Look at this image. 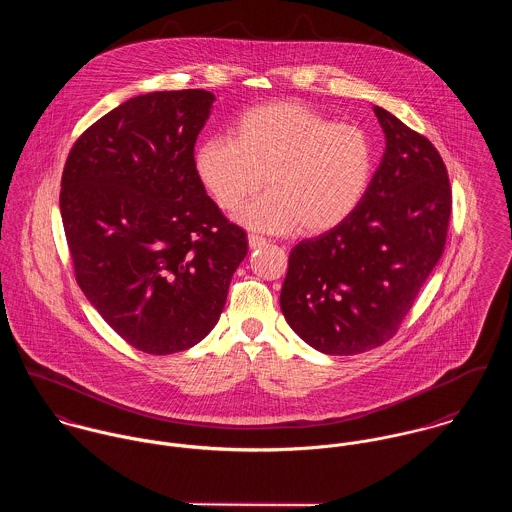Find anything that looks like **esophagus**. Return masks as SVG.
<instances>
[{"instance_id":"1","label":"esophagus","mask_w":512,"mask_h":512,"mask_svg":"<svg viewBox=\"0 0 512 512\" xmlns=\"http://www.w3.org/2000/svg\"><path fill=\"white\" fill-rule=\"evenodd\" d=\"M248 246H250L252 250L262 248V246H266V238H262V236H258V234H248Z\"/></svg>"}]
</instances>
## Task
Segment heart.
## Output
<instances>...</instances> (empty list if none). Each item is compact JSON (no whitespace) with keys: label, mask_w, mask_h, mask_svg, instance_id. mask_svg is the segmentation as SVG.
I'll return each instance as SVG.
<instances>
[{"label":"heart","mask_w":512,"mask_h":512,"mask_svg":"<svg viewBox=\"0 0 512 512\" xmlns=\"http://www.w3.org/2000/svg\"><path fill=\"white\" fill-rule=\"evenodd\" d=\"M372 146L353 124L276 102L246 110L230 138L213 136L195 149L199 183L222 211L238 209L264 185L236 219L252 230L284 234L299 228L321 234L359 207L372 177Z\"/></svg>","instance_id":"heart-1"}]
</instances>
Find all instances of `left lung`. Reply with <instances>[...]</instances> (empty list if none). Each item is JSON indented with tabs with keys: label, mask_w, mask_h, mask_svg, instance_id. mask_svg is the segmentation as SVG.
Returning <instances> with one entry per match:
<instances>
[{
	"label": "left lung",
	"mask_w": 512,
	"mask_h": 512,
	"mask_svg": "<svg viewBox=\"0 0 512 512\" xmlns=\"http://www.w3.org/2000/svg\"><path fill=\"white\" fill-rule=\"evenodd\" d=\"M384 155L363 201L339 226L293 246L280 307L325 355L386 343L436 268L451 215L447 169L430 140L380 106Z\"/></svg>",
	"instance_id": "1"
}]
</instances>
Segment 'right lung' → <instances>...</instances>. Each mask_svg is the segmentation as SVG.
<instances>
[{"instance_id":"1","label":"right lung","mask_w":512,"mask_h":512,"mask_svg":"<svg viewBox=\"0 0 512 512\" xmlns=\"http://www.w3.org/2000/svg\"><path fill=\"white\" fill-rule=\"evenodd\" d=\"M215 94L149 92L94 122L61 181L74 274L132 347L171 355L217 325L246 232L222 217L193 167Z\"/></svg>"}]
</instances>
